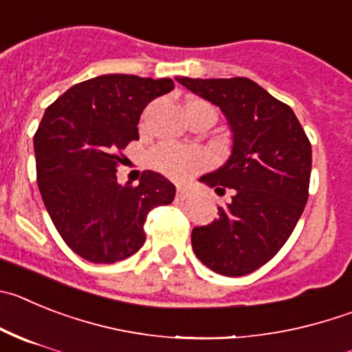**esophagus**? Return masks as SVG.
I'll return each mask as SVG.
<instances>
[{"instance_id":"34e87169","label":"esophagus","mask_w":352,"mask_h":352,"mask_svg":"<svg viewBox=\"0 0 352 352\" xmlns=\"http://www.w3.org/2000/svg\"><path fill=\"white\" fill-rule=\"evenodd\" d=\"M176 197L182 199V201H185V199L190 197V192L186 188H183V186H179L178 192H176Z\"/></svg>"}]
</instances>
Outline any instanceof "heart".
<instances>
[{
  "label": "heart",
  "instance_id": "b5f03b06",
  "mask_svg": "<svg viewBox=\"0 0 352 352\" xmlns=\"http://www.w3.org/2000/svg\"><path fill=\"white\" fill-rule=\"evenodd\" d=\"M148 162L155 170L166 174L169 178L186 179L208 164V155L199 148L160 143L150 150Z\"/></svg>",
  "mask_w": 352,
  "mask_h": 352
}]
</instances>
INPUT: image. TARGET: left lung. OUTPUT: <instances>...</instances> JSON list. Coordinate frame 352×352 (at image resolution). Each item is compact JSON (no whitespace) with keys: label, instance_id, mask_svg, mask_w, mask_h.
Wrapping results in <instances>:
<instances>
[{"label":"left lung","instance_id":"left-lung-1","mask_svg":"<svg viewBox=\"0 0 352 352\" xmlns=\"http://www.w3.org/2000/svg\"><path fill=\"white\" fill-rule=\"evenodd\" d=\"M193 94L220 106L234 146L223 167L201 182L232 202L220 218L192 230L197 258L228 277L265 265L285 246L309 197L311 141L293 109L250 78H178Z\"/></svg>","mask_w":352,"mask_h":352}]
</instances>
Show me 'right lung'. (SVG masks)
I'll return each instance as SVG.
<instances>
[{
    "instance_id": "obj_1",
    "label": "right lung",
    "mask_w": 352,
    "mask_h": 352,
    "mask_svg": "<svg viewBox=\"0 0 352 352\" xmlns=\"http://www.w3.org/2000/svg\"><path fill=\"white\" fill-rule=\"evenodd\" d=\"M174 89L170 78L102 75L71 87L52 102L34 134L41 199L64 243L92 263L125 260L146 241L144 221L174 201L162 174L120 185L117 169L148 102Z\"/></svg>"
}]
</instances>
